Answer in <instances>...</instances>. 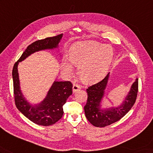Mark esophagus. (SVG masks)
I'll return each mask as SVG.
<instances>
[{"label": "esophagus", "mask_w": 153, "mask_h": 153, "mask_svg": "<svg viewBox=\"0 0 153 153\" xmlns=\"http://www.w3.org/2000/svg\"><path fill=\"white\" fill-rule=\"evenodd\" d=\"M81 85L78 84H74L73 85V93H76L78 90L81 89Z\"/></svg>", "instance_id": "esophagus-1"}]
</instances>
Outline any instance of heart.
<instances>
[{
  "label": "heart",
  "instance_id": "b5f03b06",
  "mask_svg": "<svg viewBox=\"0 0 153 153\" xmlns=\"http://www.w3.org/2000/svg\"><path fill=\"white\" fill-rule=\"evenodd\" d=\"M113 57V49L109 45H104L95 42H79L71 48V62L65 60L63 71L67 75H71L72 63L78 66V75L83 83H95L105 76Z\"/></svg>",
  "mask_w": 153,
  "mask_h": 153
}]
</instances>
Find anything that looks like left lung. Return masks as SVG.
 <instances>
[{
  "label": "left lung",
  "instance_id": "8db88e82",
  "mask_svg": "<svg viewBox=\"0 0 153 153\" xmlns=\"http://www.w3.org/2000/svg\"><path fill=\"white\" fill-rule=\"evenodd\" d=\"M109 73L100 82L87 88V102L84 106L85 116L92 125L97 127H105L111 125L125 116L136 102L138 92V79L131 86L130 90L123 104L118 107L101 109V102L107 87Z\"/></svg>",
  "mask_w": 153,
  "mask_h": 153
}]
</instances>
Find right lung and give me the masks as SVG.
<instances>
[{
    "instance_id": "1",
    "label": "right lung",
    "mask_w": 153,
    "mask_h": 153,
    "mask_svg": "<svg viewBox=\"0 0 153 153\" xmlns=\"http://www.w3.org/2000/svg\"><path fill=\"white\" fill-rule=\"evenodd\" d=\"M62 37V34L32 43L27 48L13 67V93L16 107L27 119L38 125H53L61 119L64 113L63 105L72 94V84L70 81H55L44 100L40 104L32 105L24 97L20 89L17 66L19 62L23 61L35 52L57 48Z\"/></svg>"
}]
</instances>
